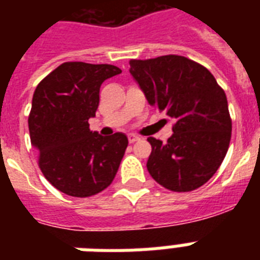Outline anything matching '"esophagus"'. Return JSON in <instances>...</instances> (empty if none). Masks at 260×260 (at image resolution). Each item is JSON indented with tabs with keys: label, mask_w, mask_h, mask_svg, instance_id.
<instances>
[{
	"label": "esophagus",
	"mask_w": 260,
	"mask_h": 260,
	"mask_svg": "<svg viewBox=\"0 0 260 260\" xmlns=\"http://www.w3.org/2000/svg\"><path fill=\"white\" fill-rule=\"evenodd\" d=\"M128 140H129V143H135V142H138V140H140V138H139V136H136V135L131 134V135H128Z\"/></svg>",
	"instance_id": "1"
}]
</instances>
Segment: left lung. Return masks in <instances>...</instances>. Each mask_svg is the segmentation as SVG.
Returning a JSON list of instances; mask_svg holds the SVG:
<instances>
[{
	"mask_svg": "<svg viewBox=\"0 0 260 260\" xmlns=\"http://www.w3.org/2000/svg\"><path fill=\"white\" fill-rule=\"evenodd\" d=\"M129 73L150 105L175 120L166 143L148 138L147 170L173 191H191L209 181L225 158L232 120L224 90L208 69L179 55L129 60Z\"/></svg>",
	"mask_w": 260,
	"mask_h": 260,
	"instance_id": "8db88e82",
	"label": "left lung"
}]
</instances>
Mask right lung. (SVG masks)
Returning <instances> with one entry per match:
<instances>
[{
  "mask_svg": "<svg viewBox=\"0 0 260 260\" xmlns=\"http://www.w3.org/2000/svg\"><path fill=\"white\" fill-rule=\"evenodd\" d=\"M120 73L113 64L66 62L35 90L28 117L30 143L39 151L43 175L67 196H94L117 174L128 139L121 132H91L89 118L97 112L102 82Z\"/></svg>",
  "mask_w": 260,
  "mask_h": 260,
  "instance_id": "right-lung-1",
  "label": "right lung"
}]
</instances>
